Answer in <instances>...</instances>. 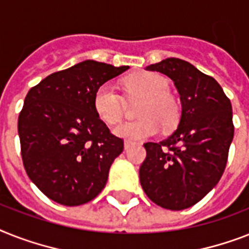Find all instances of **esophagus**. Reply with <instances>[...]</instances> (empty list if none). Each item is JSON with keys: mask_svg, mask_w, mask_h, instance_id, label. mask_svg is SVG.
Here are the masks:
<instances>
[{"mask_svg": "<svg viewBox=\"0 0 249 249\" xmlns=\"http://www.w3.org/2000/svg\"><path fill=\"white\" fill-rule=\"evenodd\" d=\"M131 144H133V142H131V141H125V142H124V148L128 149Z\"/></svg>", "mask_w": 249, "mask_h": 249, "instance_id": "esophagus-1", "label": "esophagus"}]
</instances>
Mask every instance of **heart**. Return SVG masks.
<instances>
[{
	"label": "heart",
	"instance_id": "1",
	"mask_svg": "<svg viewBox=\"0 0 249 249\" xmlns=\"http://www.w3.org/2000/svg\"><path fill=\"white\" fill-rule=\"evenodd\" d=\"M129 97H142L137 116L139 120L126 123L115 129V134L130 141L152 137L160 130L171 129L179 123L180 107L169 92V83L156 72H137L124 79ZM93 108L97 116L108 125L120 123L124 116V101L110 83L101 84L93 94Z\"/></svg>",
	"mask_w": 249,
	"mask_h": 249
}]
</instances>
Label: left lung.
Masks as SVG:
<instances>
[{
	"mask_svg": "<svg viewBox=\"0 0 249 249\" xmlns=\"http://www.w3.org/2000/svg\"><path fill=\"white\" fill-rule=\"evenodd\" d=\"M171 79L180 94L179 126L161 142H147L139 180L147 197L179 211L205 197L223 177L234 137L233 111L223 88L180 58L147 66Z\"/></svg>",
	"mask_w": 249,
	"mask_h": 249,
	"instance_id": "left-lung-1",
	"label": "left lung"
}]
</instances>
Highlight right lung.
Instances as JSON below:
<instances>
[{"mask_svg":"<svg viewBox=\"0 0 249 249\" xmlns=\"http://www.w3.org/2000/svg\"><path fill=\"white\" fill-rule=\"evenodd\" d=\"M128 69L86 60L48 75L26 94L18 120L23 165L52 201L84 205L106 185L124 141L97 116L93 94Z\"/></svg>","mask_w":249,"mask_h":249,"instance_id":"right-lung-1","label":"right lung"}]
</instances>
